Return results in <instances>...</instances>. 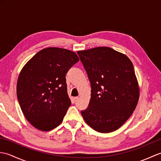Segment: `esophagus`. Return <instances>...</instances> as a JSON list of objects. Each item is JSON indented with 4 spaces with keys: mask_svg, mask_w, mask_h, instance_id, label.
<instances>
[{
    "mask_svg": "<svg viewBox=\"0 0 161 161\" xmlns=\"http://www.w3.org/2000/svg\"><path fill=\"white\" fill-rule=\"evenodd\" d=\"M79 99H80V98H79L78 97H74V101L75 102H77L79 100Z\"/></svg>",
    "mask_w": 161,
    "mask_h": 161,
    "instance_id": "1",
    "label": "esophagus"
}]
</instances>
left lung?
I'll list each match as a JSON object with an SVG mask.
<instances>
[{"label": "left lung", "mask_w": 161, "mask_h": 161, "mask_svg": "<svg viewBox=\"0 0 161 161\" xmlns=\"http://www.w3.org/2000/svg\"><path fill=\"white\" fill-rule=\"evenodd\" d=\"M91 86V100L81 111L100 133H110L127 120L137 106L139 88L131 60L108 47L78 51Z\"/></svg>", "instance_id": "1"}]
</instances>
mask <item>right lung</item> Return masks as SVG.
I'll use <instances>...</instances> for the list:
<instances>
[{
    "label": "right lung",
    "instance_id": "add662e5",
    "mask_svg": "<svg viewBox=\"0 0 161 161\" xmlns=\"http://www.w3.org/2000/svg\"><path fill=\"white\" fill-rule=\"evenodd\" d=\"M79 60L70 50L47 47L23 68L17 81V98L27 120L35 128L50 131L63 121L71 104L66 74Z\"/></svg>",
    "mask_w": 161,
    "mask_h": 161
}]
</instances>
